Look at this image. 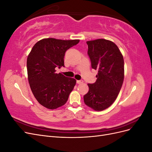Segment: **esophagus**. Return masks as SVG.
Returning a JSON list of instances; mask_svg holds the SVG:
<instances>
[{
  "instance_id": "1",
  "label": "esophagus",
  "mask_w": 152,
  "mask_h": 152,
  "mask_svg": "<svg viewBox=\"0 0 152 152\" xmlns=\"http://www.w3.org/2000/svg\"><path fill=\"white\" fill-rule=\"evenodd\" d=\"M83 83V80H77V84H82Z\"/></svg>"
}]
</instances>
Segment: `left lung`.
<instances>
[{
  "mask_svg": "<svg viewBox=\"0 0 152 152\" xmlns=\"http://www.w3.org/2000/svg\"><path fill=\"white\" fill-rule=\"evenodd\" d=\"M87 54L91 67L98 70L97 80L89 84V91L84 96L86 105L96 111H102L116 99L124 78V61L117 45L112 41L96 39L87 41Z\"/></svg>",
  "mask_w": 152,
  "mask_h": 152,
  "instance_id": "8db88e82",
  "label": "left lung"
}]
</instances>
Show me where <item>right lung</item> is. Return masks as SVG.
Returning a JSON list of instances; mask_svg holds the SVG:
<instances>
[{"mask_svg":"<svg viewBox=\"0 0 152 152\" xmlns=\"http://www.w3.org/2000/svg\"><path fill=\"white\" fill-rule=\"evenodd\" d=\"M79 40L44 39L32 48L27 58L28 79L32 93L38 102L49 109L65 104L75 86L76 80L56 73L64 65L65 52Z\"/></svg>","mask_w":152,"mask_h":152,"instance_id":"obj_1","label":"right lung"}]
</instances>
